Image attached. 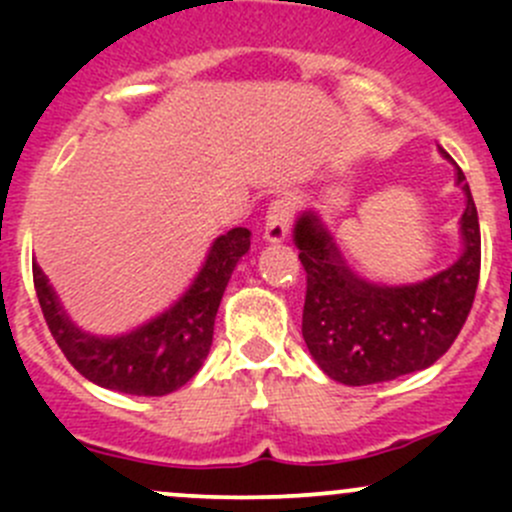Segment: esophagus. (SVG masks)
<instances>
[{"label":"esophagus","mask_w":512,"mask_h":512,"mask_svg":"<svg viewBox=\"0 0 512 512\" xmlns=\"http://www.w3.org/2000/svg\"><path fill=\"white\" fill-rule=\"evenodd\" d=\"M294 218V198L292 195H282V198L272 200L265 215V240L267 242H282L287 237L289 225Z\"/></svg>","instance_id":"esophagus-1"}]
</instances>
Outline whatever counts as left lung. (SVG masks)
Listing matches in <instances>:
<instances>
[{"label": "left lung", "mask_w": 512, "mask_h": 512, "mask_svg": "<svg viewBox=\"0 0 512 512\" xmlns=\"http://www.w3.org/2000/svg\"><path fill=\"white\" fill-rule=\"evenodd\" d=\"M463 255L456 265L411 287H376L344 267L314 215L294 227L307 272L302 337L324 374L347 386L379 384L426 369L451 349L473 307L480 277V225L466 175Z\"/></svg>", "instance_id": "1"}]
</instances>
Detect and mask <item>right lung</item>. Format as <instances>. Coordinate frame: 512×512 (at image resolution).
Instances as JSON below:
<instances>
[{"mask_svg": "<svg viewBox=\"0 0 512 512\" xmlns=\"http://www.w3.org/2000/svg\"><path fill=\"white\" fill-rule=\"evenodd\" d=\"M247 250V227H232L220 235L185 297L146 327L118 339H98L76 329L61 312L36 262L32 265L34 289L51 337L79 374L103 389L136 396H163L188 384L203 366L213 344L220 299L237 260Z\"/></svg>", "mask_w": 512, "mask_h": 512, "instance_id": "right-lung-1", "label": "right lung"}]
</instances>
